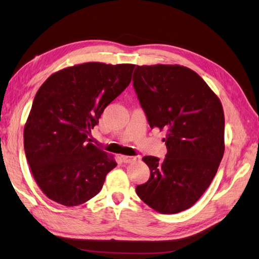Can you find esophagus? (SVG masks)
<instances>
[{"label":"esophagus","mask_w":259,"mask_h":259,"mask_svg":"<svg viewBox=\"0 0 259 259\" xmlns=\"http://www.w3.org/2000/svg\"><path fill=\"white\" fill-rule=\"evenodd\" d=\"M137 159V157H132V156H121V160L125 162V164H128V162H132Z\"/></svg>","instance_id":"esophagus-1"}]
</instances>
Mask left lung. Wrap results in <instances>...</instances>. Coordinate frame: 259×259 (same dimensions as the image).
Returning a JSON list of instances; mask_svg holds the SVG:
<instances>
[{"mask_svg":"<svg viewBox=\"0 0 259 259\" xmlns=\"http://www.w3.org/2000/svg\"><path fill=\"white\" fill-rule=\"evenodd\" d=\"M133 86L151 128L167 131L165 159L143 157L150 179L137 194L161 214L183 211L209 187L223 158V107L206 81L183 66H137Z\"/></svg>","mask_w":259,"mask_h":259,"instance_id":"8db88e82","label":"left lung"}]
</instances>
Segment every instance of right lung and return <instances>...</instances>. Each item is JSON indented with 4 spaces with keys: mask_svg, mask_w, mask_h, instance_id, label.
Instances as JSON below:
<instances>
[{
    "mask_svg": "<svg viewBox=\"0 0 259 259\" xmlns=\"http://www.w3.org/2000/svg\"><path fill=\"white\" fill-rule=\"evenodd\" d=\"M134 65L88 62L49 77L36 93L24 128L27 161L38 187L63 206L100 192L113 157L91 143V130L132 79Z\"/></svg>",
    "mask_w": 259,
    "mask_h": 259,
    "instance_id": "1",
    "label": "right lung"
}]
</instances>
